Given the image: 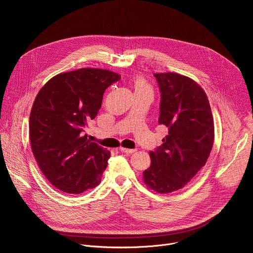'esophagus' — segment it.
Segmentation results:
<instances>
[{
  "mask_svg": "<svg viewBox=\"0 0 253 253\" xmlns=\"http://www.w3.org/2000/svg\"><path fill=\"white\" fill-rule=\"evenodd\" d=\"M122 152L126 153V154H132L134 152H136V149H128V148H124V147H120L119 148Z\"/></svg>",
  "mask_w": 253,
  "mask_h": 253,
  "instance_id": "esophagus-1",
  "label": "esophagus"
}]
</instances>
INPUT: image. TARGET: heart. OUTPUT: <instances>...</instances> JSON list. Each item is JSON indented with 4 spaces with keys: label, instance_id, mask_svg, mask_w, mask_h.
Returning a JSON list of instances; mask_svg holds the SVG:
<instances>
[{
    "label": "heart",
    "instance_id": "obj_1",
    "mask_svg": "<svg viewBox=\"0 0 253 253\" xmlns=\"http://www.w3.org/2000/svg\"><path fill=\"white\" fill-rule=\"evenodd\" d=\"M133 87L135 92H140V91H152L149 83L144 79L141 76H136L132 80Z\"/></svg>",
    "mask_w": 253,
    "mask_h": 253
}]
</instances>
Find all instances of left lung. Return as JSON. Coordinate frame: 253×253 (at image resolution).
Wrapping results in <instances>:
<instances>
[{
    "label": "left lung",
    "instance_id": "1",
    "mask_svg": "<svg viewBox=\"0 0 253 253\" xmlns=\"http://www.w3.org/2000/svg\"><path fill=\"white\" fill-rule=\"evenodd\" d=\"M161 92L159 124L168 135L155 151L143 181L165 194L183 188L205 165L214 142V123L205 91L191 78L173 72L154 74Z\"/></svg>",
    "mask_w": 253,
    "mask_h": 253
}]
</instances>
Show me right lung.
Returning a JSON list of instances; mask_svg holds the SVG:
<instances>
[{"label":"right lung","mask_w":253,"mask_h":253,"mask_svg":"<svg viewBox=\"0 0 253 253\" xmlns=\"http://www.w3.org/2000/svg\"><path fill=\"white\" fill-rule=\"evenodd\" d=\"M120 75L82 68L51 78L35 98L29 120L32 152L48 181L80 194L101 181L110 152L91 142L85 129L101 108L105 90Z\"/></svg>","instance_id":"right-lung-1"}]
</instances>
